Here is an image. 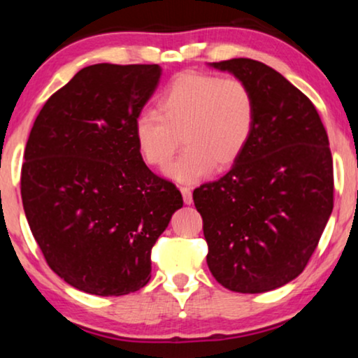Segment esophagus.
<instances>
[{
	"instance_id": "34e87169",
	"label": "esophagus",
	"mask_w": 358,
	"mask_h": 358,
	"mask_svg": "<svg viewBox=\"0 0 358 358\" xmlns=\"http://www.w3.org/2000/svg\"><path fill=\"white\" fill-rule=\"evenodd\" d=\"M180 194H182V199H184V203L185 205H190L194 202L192 200V192H190L189 187H180Z\"/></svg>"
}]
</instances>
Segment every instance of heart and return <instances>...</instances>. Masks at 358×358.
Returning <instances> with one entry per match:
<instances>
[{"instance_id": "1", "label": "heart", "mask_w": 358, "mask_h": 358, "mask_svg": "<svg viewBox=\"0 0 358 358\" xmlns=\"http://www.w3.org/2000/svg\"><path fill=\"white\" fill-rule=\"evenodd\" d=\"M156 109L158 115L140 114L134 122L136 150L146 164L161 169L182 140L185 150L166 174L184 184L236 164L256 125V99L238 78L180 73L161 91Z\"/></svg>"}]
</instances>
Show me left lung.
I'll use <instances>...</instances> for the list:
<instances>
[{
  "label": "left lung",
  "mask_w": 358,
  "mask_h": 358,
  "mask_svg": "<svg viewBox=\"0 0 358 358\" xmlns=\"http://www.w3.org/2000/svg\"><path fill=\"white\" fill-rule=\"evenodd\" d=\"M251 87L256 125L236 164L194 190L207 264L224 288L264 293L303 272L334 205L329 140L316 107L251 58L210 63Z\"/></svg>",
  "instance_id": "8db88e82"
}]
</instances>
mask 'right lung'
Instances as JSON below:
<instances>
[{
	"mask_svg": "<svg viewBox=\"0 0 358 358\" xmlns=\"http://www.w3.org/2000/svg\"><path fill=\"white\" fill-rule=\"evenodd\" d=\"M159 78V65L83 68L29 135L21 173L29 227L52 271L91 295L143 288L151 248L184 203L148 169L134 136Z\"/></svg>",
	"mask_w": 358,
	"mask_h": 358,
	"instance_id": "right-lung-1",
	"label": "right lung"
}]
</instances>
